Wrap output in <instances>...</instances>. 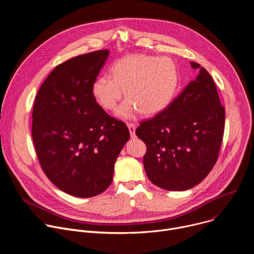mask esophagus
Segmentation results:
<instances>
[{"mask_svg":"<svg viewBox=\"0 0 254 254\" xmlns=\"http://www.w3.org/2000/svg\"><path fill=\"white\" fill-rule=\"evenodd\" d=\"M127 127H128V130H129V133H130V136H134L135 135V125L134 124H130L128 123L127 124Z\"/></svg>","mask_w":254,"mask_h":254,"instance_id":"obj_1","label":"esophagus"}]
</instances>
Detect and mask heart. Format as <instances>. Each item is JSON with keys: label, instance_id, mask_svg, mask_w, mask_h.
<instances>
[{"label": "heart", "instance_id": "heart-1", "mask_svg": "<svg viewBox=\"0 0 254 254\" xmlns=\"http://www.w3.org/2000/svg\"><path fill=\"white\" fill-rule=\"evenodd\" d=\"M110 72L111 77L94 79L91 94L102 110L113 112L124 90L127 99L117 111L122 119H130L137 112L147 117L160 113L174 97L179 82L176 64L168 57L127 55L117 60Z\"/></svg>", "mask_w": 254, "mask_h": 254}]
</instances>
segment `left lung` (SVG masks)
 I'll use <instances>...</instances> for the list:
<instances>
[{
    "label": "left lung",
    "mask_w": 254,
    "mask_h": 254,
    "mask_svg": "<svg viewBox=\"0 0 254 254\" xmlns=\"http://www.w3.org/2000/svg\"><path fill=\"white\" fill-rule=\"evenodd\" d=\"M199 74L166 108L141 122L135 134L147 146L143 167L151 182L169 191H185L207 177L218 159L225 108L208 71Z\"/></svg>",
    "instance_id": "left-lung-1"
}]
</instances>
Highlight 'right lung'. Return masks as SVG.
I'll list each match as a JSON object with an SVG mask.
<instances>
[{
  "instance_id": "obj_1",
  "label": "right lung",
  "mask_w": 254,
  "mask_h": 254,
  "mask_svg": "<svg viewBox=\"0 0 254 254\" xmlns=\"http://www.w3.org/2000/svg\"><path fill=\"white\" fill-rule=\"evenodd\" d=\"M110 51L71 58L54 68L36 95L32 137L39 163L61 191L96 196L113 182L129 131L94 101L91 84Z\"/></svg>"
}]
</instances>
